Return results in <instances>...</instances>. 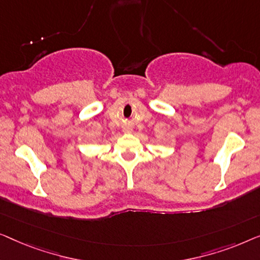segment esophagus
<instances>
[{"mask_svg":"<svg viewBox=\"0 0 260 260\" xmlns=\"http://www.w3.org/2000/svg\"><path fill=\"white\" fill-rule=\"evenodd\" d=\"M125 132H127V133H129L131 129H125Z\"/></svg>","mask_w":260,"mask_h":260,"instance_id":"esophagus-1","label":"esophagus"}]
</instances>
